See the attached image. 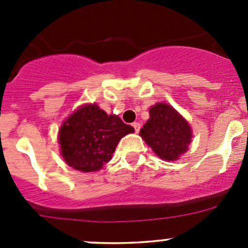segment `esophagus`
I'll use <instances>...</instances> for the list:
<instances>
[{
    "label": "esophagus",
    "mask_w": 248,
    "mask_h": 248,
    "mask_svg": "<svg viewBox=\"0 0 248 248\" xmlns=\"http://www.w3.org/2000/svg\"><path fill=\"white\" fill-rule=\"evenodd\" d=\"M132 126H133L134 131H136L137 133H138V132L140 131V124H139V122H134V124H132Z\"/></svg>",
    "instance_id": "1"
}]
</instances>
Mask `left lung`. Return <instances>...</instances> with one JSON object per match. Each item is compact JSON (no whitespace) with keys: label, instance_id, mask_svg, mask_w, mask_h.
Masks as SVG:
<instances>
[{"label":"left lung","instance_id":"left-lung-1","mask_svg":"<svg viewBox=\"0 0 248 248\" xmlns=\"http://www.w3.org/2000/svg\"><path fill=\"white\" fill-rule=\"evenodd\" d=\"M139 136L162 159L176 161L191 144L192 129L171 106L157 103L150 108V119Z\"/></svg>","mask_w":248,"mask_h":248}]
</instances>
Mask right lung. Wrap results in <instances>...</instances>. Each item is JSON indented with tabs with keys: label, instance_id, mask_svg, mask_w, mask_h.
I'll list each match as a JSON object with an SVG mask.
<instances>
[{
	"label": "right lung",
	"instance_id": "obj_1",
	"mask_svg": "<svg viewBox=\"0 0 248 248\" xmlns=\"http://www.w3.org/2000/svg\"><path fill=\"white\" fill-rule=\"evenodd\" d=\"M134 128L97 104H85L62 124L59 142L64 162L82 172L98 171L111 159L117 144Z\"/></svg>",
	"mask_w": 248,
	"mask_h": 248
}]
</instances>
